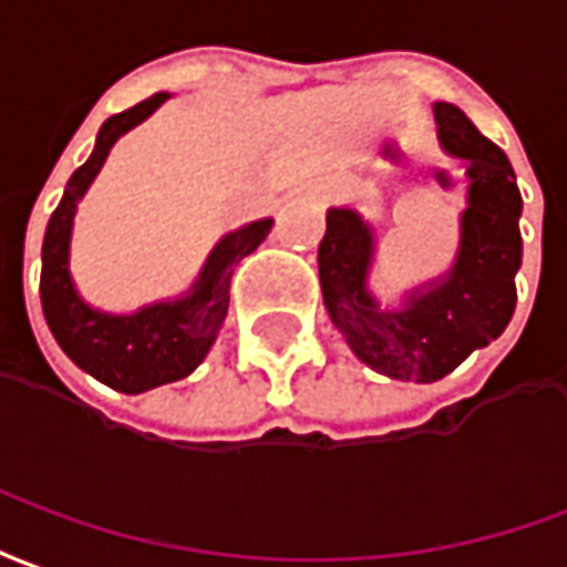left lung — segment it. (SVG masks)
<instances>
[{
  "label": "left lung",
  "instance_id": "1",
  "mask_svg": "<svg viewBox=\"0 0 567 567\" xmlns=\"http://www.w3.org/2000/svg\"><path fill=\"white\" fill-rule=\"evenodd\" d=\"M435 123L444 151L468 175V208L447 275L414 289L402 311L380 308L369 289L374 233L350 208L326 214L317 254L326 311L350 350L378 374L414 383L447 378L507 329L523 266V196L511 159L450 102H435Z\"/></svg>",
  "mask_w": 567,
  "mask_h": 567
}]
</instances>
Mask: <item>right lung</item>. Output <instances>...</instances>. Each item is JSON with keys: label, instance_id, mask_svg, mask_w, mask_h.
I'll list each match as a JSON object with an SVG mask.
<instances>
[{"label": "right lung", "instance_id": "1", "mask_svg": "<svg viewBox=\"0 0 567 567\" xmlns=\"http://www.w3.org/2000/svg\"><path fill=\"white\" fill-rule=\"evenodd\" d=\"M165 99L168 93H156L102 123L90 159L69 177L63 202L51 214L41 247V311L56 344L78 369L126 395L175 383L196 371L229 311V280L235 266L254 254L275 226V220H256L226 235L210 250L208 262L184 299L156 301L135 313H105L78 296L69 275L74 208L109 159L114 142L151 117Z\"/></svg>", "mask_w": 567, "mask_h": 567}]
</instances>
